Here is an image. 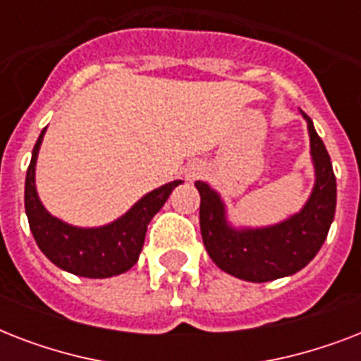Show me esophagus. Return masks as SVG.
<instances>
[{
    "label": "esophagus",
    "instance_id": "obj_1",
    "mask_svg": "<svg viewBox=\"0 0 361 361\" xmlns=\"http://www.w3.org/2000/svg\"><path fill=\"white\" fill-rule=\"evenodd\" d=\"M204 172V164L200 163H191L189 166L185 169V180L187 181H192V180H197L198 176L202 174Z\"/></svg>",
    "mask_w": 361,
    "mask_h": 361
}]
</instances>
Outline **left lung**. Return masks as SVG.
Wrapping results in <instances>:
<instances>
[{
	"label": "left lung",
	"instance_id": "left-lung-1",
	"mask_svg": "<svg viewBox=\"0 0 361 361\" xmlns=\"http://www.w3.org/2000/svg\"><path fill=\"white\" fill-rule=\"evenodd\" d=\"M314 187L298 214L262 228H234L225 202L208 183L195 181L200 192V232L209 258L223 271L251 283L279 279L305 268L324 243L336 215L337 185L330 155L305 112Z\"/></svg>",
	"mask_w": 361,
	"mask_h": 361
}]
</instances>
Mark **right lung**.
Wrapping results in <instances>:
<instances>
[{
  "label": "right lung",
  "instance_id": "add662e5",
  "mask_svg": "<svg viewBox=\"0 0 361 361\" xmlns=\"http://www.w3.org/2000/svg\"><path fill=\"white\" fill-rule=\"evenodd\" d=\"M44 130L47 129H42L39 135V140L35 142L31 153L24 191L25 215L37 245L50 262L69 274L90 279H104L125 274L138 260L149 221L163 208L170 192L174 191V187L180 185L181 180L170 181L166 185L144 195L127 214L109 225L97 228L67 225L48 214L35 189L37 155Z\"/></svg>",
  "mask_w": 361,
  "mask_h": 361
}]
</instances>
